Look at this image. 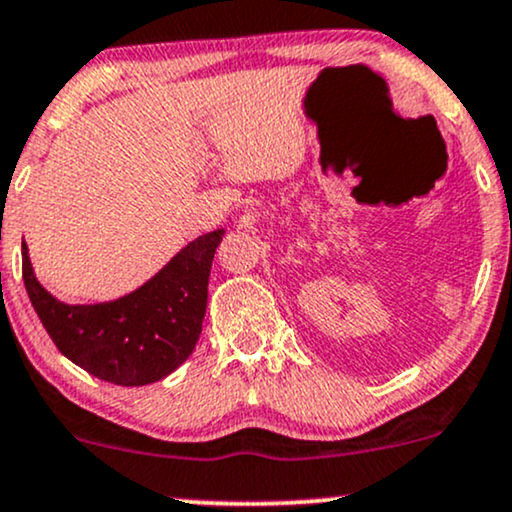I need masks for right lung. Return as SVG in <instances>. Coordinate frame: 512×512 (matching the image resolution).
Instances as JSON below:
<instances>
[{
    "mask_svg": "<svg viewBox=\"0 0 512 512\" xmlns=\"http://www.w3.org/2000/svg\"><path fill=\"white\" fill-rule=\"evenodd\" d=\"M221 236L224 229L190 240L133 293L95 305L54 298L35 276L23 240V283L49 338L73 365L116 386L155 384L195 350Z\"/></svg>",
    "mask_w": 512,
    "mask_h": 512,
    "instance_id": "right-lung-1",
    "label": "right lung"
}]
</instances>
